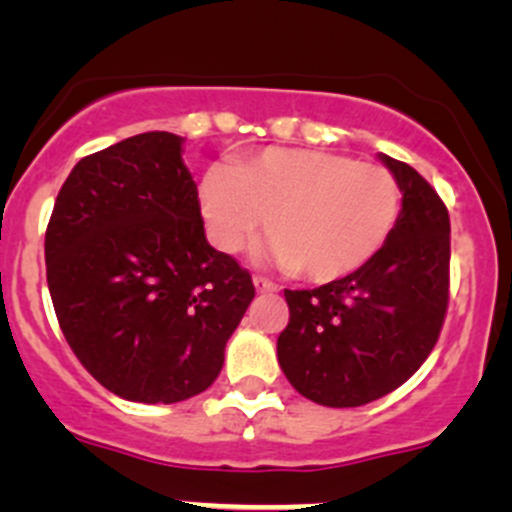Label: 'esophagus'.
Returning <instances> with one entry per match:
<instances>
[{"label": "esophagus", "instance_id": "obj_1", "mask_svg": "<svg viewBox=\"0 0 512 512\" xmlns=\"http://www.w3.org/2000/svg\"><path fill=\"white\" fill-rule=\"evenodd\" d=\"M252 285H255L257 292H277V285L272 280H267V277L262 275H255L252 277Z\"/></svg>", "mask_w": 512, "mask_h": 512}]
</instances>
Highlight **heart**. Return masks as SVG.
Instances as JSON below:
<instances>
[{"mask_svg":"<svg viewBox=\"0 0 512 512\" xmlns=\"http://www.w3.org/2000/svg\"><path fill=\"white\" fill-rule=\"evenodd\" d=\"M200 208L223 252H237L270 223L260 255L332 282L374 260L394 232L401 190L376 163L309 148H265L245 163H218L200 180Z\"/></svg>","mask_w":512,"mask_h":512,"instance_id":"b5f03b06","label":"heart"}]
</instances>
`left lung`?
<instances>
[{
  "label": "left lung",
  "mask_w": 512,
  "mask_h": 512,
  "mask_svg": "<svg viewBox=\"0 0 512 512\" xmlns=\"http://www.w3.org/2000/svg\"><path fill=\"white\" fill-rule=\"evenodd\" d=\"M401 190V213L379 255L317 289H285L289 324L277 359L289 384L332 409L399 389L436 347L448 307L451 220L411 165L379 153Z\"/></svg>",
  "instance_id": "8db88e82"
}]
</instances>
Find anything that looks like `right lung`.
<instances>
[{
  "instance_id": "1",
  "label": "right lung",
  "mask_w": 512,
  "mask_h": 512,
  "mask_svg": "<svg viewBox=\"0 0 512 512\" xmlns=\"http://www.w3.org/2000/svg\"><path fill=\"white\" fill-rule=\"evenodd\" d=\"M183 143L151 131L81 158L46 227L66 342L98 384L141 404L208 389L255 297L250 272L205 237Z\"/></svg>"
}]
</instances>
